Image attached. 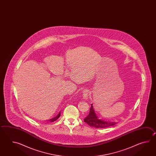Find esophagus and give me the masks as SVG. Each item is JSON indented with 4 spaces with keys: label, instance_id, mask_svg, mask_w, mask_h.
<instances>
[{
    "label": "esophagus",
    "instance_id": "34e87169",
    "mask_svg": "<svg viewBox=\"0 0 156 156\" xmlns=\"http://www.w3.org/2000/svg\"><path fill=\"white\" fill-rule=\"evenodd\" d=\"M83 98L84 99H87L88 96H89V91H87V90L84 91V92L83 93Z\"/></svg>",
    "mask_w": 156,
    "mask_h": 156
}]
</instances>
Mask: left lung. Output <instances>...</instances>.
<instances>
[{"label": "left lung", "mask_w": 156, "mask_h": 156, "mask_svg": "<svg viewBox=\"0 0 156 156\" xmlns=\"http://www.w3.org/2000/svg\"><path fill=\"white\" fill-rule=\"evenodd\" d=\"M83 121L90 126L95 127L96 128H108L109 126H113L117 123L113 122L104 121L103 120L99 119L95 113L93 104L91 105L89 115L83 119Z\"/></svg>", "instance_id": "8db88e82"}]
</instances>
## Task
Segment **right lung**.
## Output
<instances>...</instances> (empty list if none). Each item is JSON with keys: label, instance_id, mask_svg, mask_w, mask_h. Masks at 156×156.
Segmentation results:
<instances>
[{"label": "right lung", "instance_id": "obj_1", "mask_svg": "<svg viewBox=\"0 0 156 156\" xmlns=\"http://www.w3.org/2000/svg\"><path fill=\"white\" fill-rule=\"evenodd\" d=\"M60 114H61V113H60L58 114V115H57L56 116H55V117H54L53 118H52V119H51L48 120V121L50 122H55V121H56L57 119H58V118L60 116Z\"/></svg>", "mask_w": 156, "mask_h": 156}]
</instances>
